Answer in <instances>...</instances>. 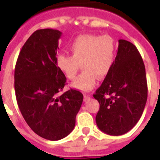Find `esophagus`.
Wrapping results in <instances>:
<instances>
[{"instance_id":"1","label":"esophagus","mask_w":160,"mask_h":160,"mask_svg":"<svg viewBox=\"0 0 160 160\" xmlns=\"http://www.w3.org/2000/svg\"><path fill=\"white\" fill-rule=\"evenodd\" d=\"M90 98V95H88V94H86V95L84 96V101L85 102H87L89 99Z\"/></svg>"}]
</instances>
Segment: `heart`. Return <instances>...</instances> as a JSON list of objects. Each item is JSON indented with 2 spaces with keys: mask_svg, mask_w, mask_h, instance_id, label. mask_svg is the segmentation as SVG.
<instances>
[{
  "mask_svg": "<svg viewBox=\"0 0 160 160\" xmlns=\"http://www.w3.org/2000/svg\"><path fill=\"white\" fill-rule=\"evenodd\" d=\"M70 51L72 56H58V66L67 78L72 80L82 65L83 71L72 86L87 92L95 87L98 77L103 78L111 71L116 57V43L109 35L84 34L73 41Z\"/></svg>",
  "mask_w": 160,
  "mask_h": 160,
  "instance_id": "heart-1",
  "label": "heart"
}]
</instances>
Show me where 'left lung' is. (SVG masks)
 <instances>
[{
  "instance_id": "8db88e82",
  "label": "left lung",
  "mask_w": 160,
  "mask_h": 160,
  "mask_svg": "<svg viewBox=\"0 0 160 160\" xmlns=\"http://www.w3.org/2000/svg\"><path fill=\"white\" fill-rule=\"evenodd\" d=\"M94 98L99 102L96 123L110 135L131 131L142 116L148 99L146 70L131 42L120 39L115 61Z\"/></svg>"
}]
</instances>
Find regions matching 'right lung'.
Listing matches in <instances>:
<instances>
[{
  "instance_id": "add662e5",
  "label": "right lung",
  "mask_w": 160,
  "mask_h": 160,
  "mask_svg": "<svg viewBox=\"0 0 160 160\" xmlns=\"http://www.w3.org/2000/svg\"><path fill=\"white\" fill-rule=\"evenodd\" d=\"M62 32L35 31L21 50L14 71V88L22 116L42 138L55 141L67 136L75 126L83 95L70 89L62 94L66 78L57 65Z\"/></svg>"
}]
</instances>
